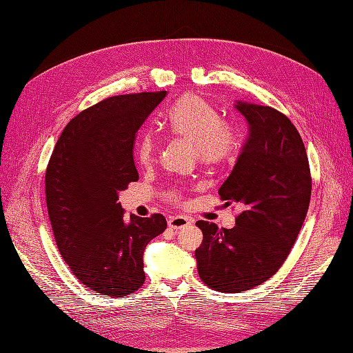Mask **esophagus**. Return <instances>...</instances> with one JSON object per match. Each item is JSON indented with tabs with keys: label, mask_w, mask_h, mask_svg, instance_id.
Masks as SVG:
<instances>
[{
	"label": "esophagus",
	"mask_w": 353,
	"mask_h": 353,
	"mask_svg": "<svg viewBox=\"0 0 353 353\" xmlns=\"http://www.w3.org/2000/svg\"><path fill=\"white\" fill-rule=\"evenodd\" d=\"M188 223H190V219L187 216H179V215L169 218V221H168L169 228H172V230H181V228L187 227Z\"/></svg>",
	"instance_id": "34e87169"
}]
</instances>
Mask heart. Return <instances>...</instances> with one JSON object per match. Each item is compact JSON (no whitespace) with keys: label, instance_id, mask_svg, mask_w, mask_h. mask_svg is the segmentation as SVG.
<instances>
[{"label":"heart","instance_id":"obj_1","mask_svg":"<svg viewBox=\"0 0 353 353\" xmlns=\"http://www.w3.org/2000/svg\"><path fill=\"white\" fill-rule=\"evenodd\" d=\"M169 132L194 144L199 162L209 169H218L231 163L240 150V134L234 125L223 122L215 108L187 94L179 99L165 117ZM137 156L141 163H152L156 156V140L145 132L137 145ZM172 203L183 201V191L174 188L166 196Z\"/></svg>","mask_w":353,"mask_h":353}]
</instances>
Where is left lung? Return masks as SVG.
Instances as JSON below:
<instances>
[{
    "label": "left lung",
    "mask_w": 353,
    "mask_h": 353,
    "mask_svg": "<svg viewBox=\"0 0 353 353\" xmlns=\"http://www.w3.org/2000/svg\"><path fill=\"white\" fill-rule=\"evenodd\" d=\"M236 108L250 134L219 196L227 205L239 203L243 212L231 230L196 223L203 232L196 250L200 280L221 293L250 290L281 268L312 191L305 144L292 121L268 105L239 101Z\"/></svg>",
    "instance_id": "1"
}]
</instances>
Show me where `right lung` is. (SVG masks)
I'll return each instance as SVG.
<instances>
[{"mask_svg":"<svg viewBox=\"0 0 353 353\" xmlns=\"http://www.w3.org/2000/svg\"><path fill=\"white\" fill-rule=\"evenodd\" d=\"M166 91L114 95L63 130L46 170V199L61 258L91 290L122 297L145 280L143 253L166 230L160 213L131 215L117 193L138 181L135 134Z\"/></svg>","mask_w":353,"mask_h":353,"instance_id":"1","label":"right lung"}]
</instances>
